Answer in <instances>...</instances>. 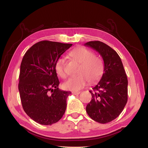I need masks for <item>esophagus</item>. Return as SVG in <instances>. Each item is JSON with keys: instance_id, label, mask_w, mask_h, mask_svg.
Wrapping results in <instances>:
<instances>
[{"instance_id": "1", "label": "esophagus", "mask_w": 148, "mask_h": 148, "mask_svg": "<svg viewBox=\"0 0 148 148\" xmlns=\"http://www.w3.org/2000/svg\"><path fill=\"white\" fill-rule=\"evenodd\" d=\"M80 93V91H72V94L75 95H78Z\"/></svg>"}]
</instances>
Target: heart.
Returning a JSON list of instances; mask_svg holds the SVG:
<instances>
[{"mask_svg":"<svg viewBox=\"0 0 148 148\" xmlns=\"http://www.w3.org/2000/svg\"><path fill=\"white\" fill-rule=\"evenodd\" d=\"M69 56L80 64L78 70V75L69 78L64 84V87L69 90L78 91L83 88L88 82L95 83L101 78L104 73V65L102 59L95 55L94 52L84 46H79L73 49ZM57 75L62 78H66L67 75L65 71V60L60 57L55 65Z\"/></svg>","mask_w":148,"mask_h":148,"instance_id":"b5f03b06","label":"heart"}]
</instances>
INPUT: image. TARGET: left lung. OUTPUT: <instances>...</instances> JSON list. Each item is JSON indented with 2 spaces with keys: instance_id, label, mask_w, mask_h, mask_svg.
<instances>
[{
  "instance_id": "1",
  "label": "left lung",
  "mask_w": 148,
  "mask_h": 148,
  "mask_svg": "<svg viewBox=\"0 0 148 148\" xmlns=\"http://www.w3.org/2000/svg\"><path fill=\"white\" fill-rule=\"evenodd\" d=\"M85 45L99 53L104 63V71L99 82L89 91L92 96L86 110L93 120L109 123L121 114L128 100V79L120 57L112 48L99 41Z\"/></svg>"
}]
</instances>
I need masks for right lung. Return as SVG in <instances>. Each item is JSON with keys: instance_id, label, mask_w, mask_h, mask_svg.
I'll list each match as a JSON object with an SVG mask.
<instances>
[{"instance_id": "1", "label": "right lung", "mask_w": 148, "mask_h": 148, "mask_svg": "<svg viewBox=\"0 0 148 148\" xmlns=\"http://www.w3.org/2000/svg\"><path fill=\"white\" fill-rule=\"evenodd\" d=\"M72 44L50 41L36 43L20 65L18 90L23 110L36 122L51 125L63 117L70 91L60 90L57 60Z\"/></svg>"}]
</instances>
